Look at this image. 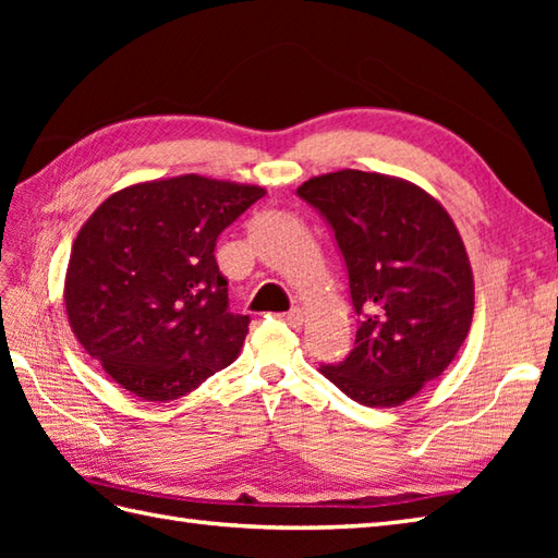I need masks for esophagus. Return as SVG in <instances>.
<instances>
[{
	"label": "esophagus",
	"instance_id": "esophagus-1",
	"mask_svg": "<svg viewBox=\"0 0 558 558\" xmlns=\"http://www.w3.org/2000/svg\"><path fill=\"white\" fill-rule=\"evenodd\" d=\"M280 318H282V322H286L288 326L300 328L302 322H304V312H302V310H292V312H288V314H282Z\"/></svg>",
	"mask_w": 558,
	"mask_h": 558
}]
</instances>
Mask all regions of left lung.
<instances>
[{
    "mask_svg": "<svg viewBox=\"0 0 558 558\" xmlns=\"http://www.w3.org/2000/svg\"><path fill=\"white\" fill-rule=\"evenodd\" d=\"M298 194L328 220L360 316L345 362L322 366L366 408H396L456 360L475 314V280L456 222L400 177L338 170Z\"/></svg>",
    "mask_w": 558,
    "mask_h": 558,
    "instance_id": "1",
    "label": "left lung"
}]
</instances>
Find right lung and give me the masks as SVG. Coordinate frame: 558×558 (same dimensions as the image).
<instances>
[{"label": "right lung", "instance_id": "obj_1", "mask_svg": "<svg viewBox=\"0 0 558 558\" xmlns=\"http://www.w3.org/2000/svg\"><path fill=\"white\" fill-rule=\"evenodd\" d=\"M264 186L182 174L124 186L71 246L69 326L112 381L141 400H177L240 354L248 316L228 310L218 234Z\"/></svg>", "mask_w": 558, "mask_h": 558}]
</instances>
